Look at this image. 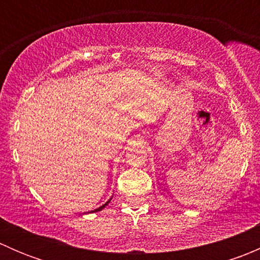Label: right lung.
<instances>
[{"instance_id":"1","label":"right lung","mask_w":260,"mask_h":260,"mask_svg":"<svg viewBox=\"0 0 260 260\" xmlns=\"http://www.w3.org/2000/svg\"><path fill=\"white\" fill-rule=\"evenodd\" d=\"M109 201H111V200H109ZM109 201H108V203H106V204H104V205H103V206H101V208L95 209V210H94L93 212H95V211H101V210H102V209H103V208H104V206H107V205H108V204H109Z\"/></svg>"}]
</instances>
